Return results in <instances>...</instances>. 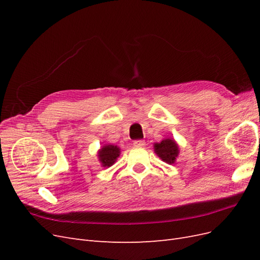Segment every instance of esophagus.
<instances>
[{
    "instance_id": "esophagus-1",
    "label": "esophagus",
    "mask_w": 260,
    "mask_h": 260,
    "mask_svg": "<svg viewBox=\"0 0 260 260\" xmlns=\"http://www.w3.org/2000/svg\"><path fill=\"white\" fill-rule=\"evenodd\" d=\"M133 145L135 146H138V147H142L145 145V142L143 140H136L135 142H133Z\"/></svg>"
}]
</instances>
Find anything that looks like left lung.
Masks as SVG:
<instances>
[{"label":"left lung","instance_id":"8db88e82","mask_svg":"<svg viewBox=\"0 0 260 260\" xmlns=\"http://www.w3.org/2000/svg\"><path fill=\"white\" fill-rule=\"evenodd\" d=\"M154 149L157 156L169 165L175 164L179 154V146L172 139H165L161 142L154 144Z\"/></svg>","mask_w":260,"mask_h":260}]
</instances>
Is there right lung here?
Segmentation results:
<instances>
[{
	"mask_svg": "<svg viewBox=\"0 0 260 260\" xmlns=\"http://www.w3.org/2000/svg\"><path fill=\"white\" fill-rule=\"evenodd\" d=\"M120 155V148L113 144H107L102 147L99 153V160L103 167H111Z\"/></svg>",
	"mask_w": 260,
	"mask_h": 260,
	"instance_id": "obj_1",
	"label": "right lung"
}]
</instances>
